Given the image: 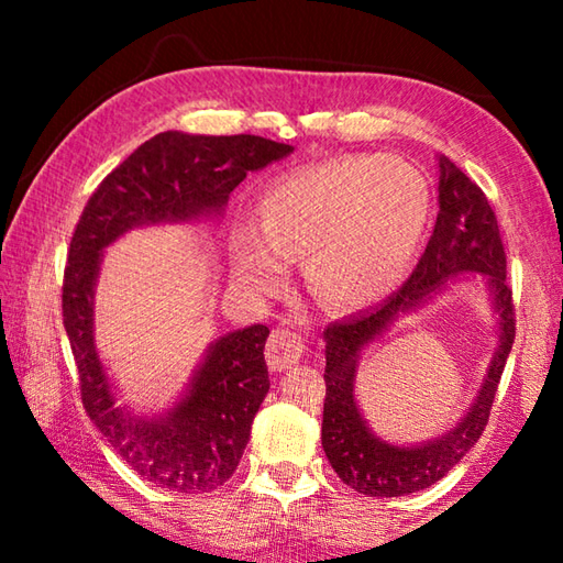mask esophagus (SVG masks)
Here are the masks:
<instances>
[{
  "mask_svg": "<svg viewBox=\"0 0 563 563\" xmlns=\"http://www.w3.org/2000/svg\"><path fill=\"white\" fill-rule=\"evenodd\" d=\"M305 353V341L297 331H290L285 327L273 329L271 339L266 343V363L271 369H288Z\"/></svg>",
  "mask_w": 563,
  "mask_h": 563,
  "instance_id": "1",
  "label": "esophagus"
}]
</instances>
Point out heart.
<instances>
[{"label":"heart","mask_w":563,"mask_h":563,"mask_svg":"<svg viewBox=\"0 0 563 563\" xmlns=\"http://www.w3.org/2000/svg\"><path fill=\"white\" fill-rule=\"evenodd\" d=\"M261 232L236 227L234 271L256 292L283 283L285 258H307L331 307H365L397 285L428 224V188L411 164L355 154L285 174L261 198Z\"/></svg>","instance_id":"heart-1"}]
</instances>
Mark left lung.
<instances>
[{
	"label": "left lung",
	"instance_id": "1",
	"mask_svg": "<svg viewBox=\"0 0 563 563\" xmlns=\"http://www.w3.org/2000/svg\"><path fill=\"white\" fill-rule=\"evenodd\" d=\"M438 169L440 212L409 280L379 307L345 321H333L324 329L327 399L321 445L339 479L365 496L394 498L421 492L440 482L474 448L492 416L498 382L516 339V307L506 280V249L500 242L496 214L484 190L445 154L438 157ZM462 272L485 275L499 314V349L481 397L445 437L411 449L389 446L366 428L356 411L352 394L356 357L401 313L415 311Z\"/></svg>",
	"mask_w": 563,
	"mask_h": 563
}]
</instances>
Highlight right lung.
<instances>
[{"label":"right lung","mask_w":563,"mask_h":563,"mask_svg":"<svg viewBox=\"0 0 563 563\" xmlns=\"http://www.w3.org/2000/svg\"><path fill=\"white\" fill-rule=\"evenodd\" d=\"M290 145L258 135H154L93 190L71 234L63 280V324L75 355L81 404L109 445L152 484L208 494L242 460L266 399L268 327L224 333L210 345L186 397L162 418L118 409L93 345V285L101 251L140 224L220 214L249 172L288 157Z\"/></svg>","instance_id":"1"}]
</instances>
